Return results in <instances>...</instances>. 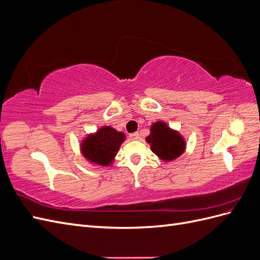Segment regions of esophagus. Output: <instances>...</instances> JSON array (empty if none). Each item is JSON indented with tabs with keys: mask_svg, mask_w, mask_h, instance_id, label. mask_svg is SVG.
<instances>
[{
	"mask_svg": "<svg viewBox=\"0 0 260 260\" xmlns=\"http://www.w3.org/2000/svg\"><path fill=\"white\" fill-rule=\"evenodd\" d=\"M130 138H131V139H133V140L138 139V138H139V132H133V133H131V135H130Z\"/></svg>",
	"mask_w": 260,
	"mask_h": 260,
	"instance_id": "esophagus-1",
	"label": "esophagus"
}]
</instances>
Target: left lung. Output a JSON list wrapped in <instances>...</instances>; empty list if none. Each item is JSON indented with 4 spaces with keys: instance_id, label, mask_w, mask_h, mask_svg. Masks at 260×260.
<instances>
[{
    "instance_id": "8db88e82",
    "label": "left lung",
    "mask_w": 260,
    "mask_h": 260,
    "mask_svg": "<svg viewBox=\"0 0 260 260\" xmlns=\"http://www.w3.org/2000/svg\"><path fill=\"white\" fill-rule=\"evenodd\" d=\"M152 151L162 160H174L184 151V141L179 133L161 121L152 125L151 135L146 138Z\"/></svg>"
}]
</instances>
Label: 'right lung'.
<instances>
[{
  "mask_svg": "<svg viewBox=\"0 0 260 260\" xmlns=\"http://www.w3.org/2000/svg\"><path fill=\"white\" fill-rule=\"evenodd\" d=\"M124 135L111 127H103L95 135L90 136L82 144V153L89 160L107 166L114 159Z\"/></svg>",
  "mask_w": 260,
  "mask_h": 260,
  "instance_id": "right-lung-1",
  "label": "right lung"
}]
</instances>
